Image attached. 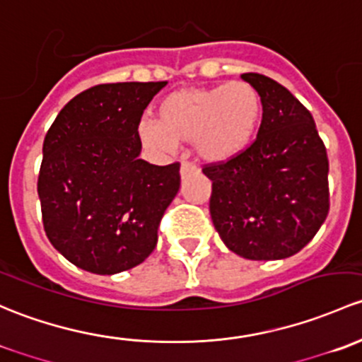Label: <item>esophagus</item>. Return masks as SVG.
Wrapping results in <instances>:
<instances>
[{
    "mask_svg": "<svg viewBox=\"0 0 362 362\" xmlns=\"http://www.w3.org/2000/svg\"><path fill=\"white\" fill-rule=\"evenodd\" d=\"M180 173H181V180H186V177L195 176V174H199V169H197V165H193V163L182 162Z\"/></svg>",
    "mask_w": 362,
    "mask_h": 362,
    "instance_id": "34e87169",
    "label": "esophagus"
}]
</instances>
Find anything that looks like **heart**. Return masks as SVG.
Returning a JSON list of instances; mask_svg holds the SVG:
<instances>
[{"label":"heart","instance_id":"obj_1","mask_svg":"<svg viewBox=\"0 0 362 362\" xmlns=\"http://www.w3.org/2000/svg\"><path fill=\"white\" fill-rule=\"evenodd\" d=\"M259 120L262 98L245 81L188 87L160 100L156 122H141L137 137L155 153H169L177 144L193 141L200 160L225 163L251 146Z\"/></svg>","mask_w":362,"mask_h":362}]
</instances>
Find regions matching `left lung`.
Masks as SVG:
<instances>
[{"label":"left lung","instance_id":"left-lung-1","mask_svg":"<svg viewBox=\"0 0 362 362\" xmlns=\"http://www.w3.org/2000/svg\"><path fill=\"white\" fill-rule=\"evenodd\" d=\"M240 78L262 98V125L244 153L204 167L211 218L235 255L284 259L314 238L329 211L326 148L310 111L288 88L264 74Z\"/></svg>","mask_w":362,"mask_h":362}]
</instances>
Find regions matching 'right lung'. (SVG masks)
<instances>
[{
  "mask_svg": "<svg viewBox=\"0 0 362 362\" xmlns=\"http://www.w3.org/2000/svg\"><path fill=\"white\" fill-rule=\"evenodd\" d=\"M167 81L95 85L61 110L38 176L48 240L81 270L113 275L153 252L160 219L180 192V163L139 158L143 111Z\"/></svg>",
  "mask_w": 362,
  "mask_h": 362,
  "instance_id": "add662e5",
  "label": "right lung"
}]
</instances>
